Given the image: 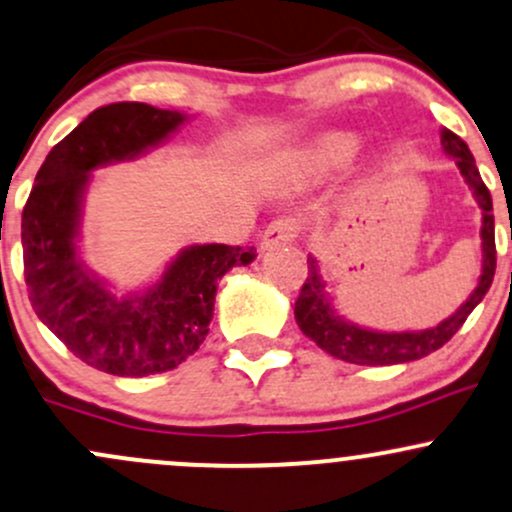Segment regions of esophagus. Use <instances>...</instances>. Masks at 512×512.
<instances>
[{"instance_id": "34e87169", "label": "esophagus", "mask_w": 512, "mask_h": 512, "mask_svg": "<svg viewBox=\"0 0 512 512\" xmlns=\"http://www.w3.org/2000/svg\"><path fill=\"white\" fill-rule=\"evenodd\" d=\"M301 233V221L296 216H279L269 223L265 235H262V247H277L284 243H291L294 238H299Z\"/></svg>"}]
</instances>
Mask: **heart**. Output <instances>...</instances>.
<instances>
[{
  "label": "heart",
  "mask_w": 512,
  "mask_h": 512,
  "mask_svg": "<svg viewBox=\"0 0 512 512\" xmlns=\"http://www.w3.org/2000/svg\"><path fill=\"white\" fill-rule=\"evenodd\" d=\"M355 145L357 140L347 136V133H330V136H325L316 145V150H313V160L323 167L340 165V162H345L347 157L355 153Z\"/></svg>",
  "instance_id": "b5f03b06"
}]
</instances>
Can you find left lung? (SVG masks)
Masks as SVG:
<instances>
[{
  "label": "left lung",
  "instance_id": "obj_1",
  "mask_svg": "<svg viewBox=\"0 0 512 512\" xmlns=\"http://www.w3.org/2000/svg\"><path fill=\"white\" fill-rule=\"evenodd\" d=\"M440 140L445 153L457 160L459 170H462L469 187L474 189L476 201H479L481 211H484V226H481L484 269H481L479 286L462 303V308L454 316L442 320L437 328L418 330V333H376V330L357 328V325L335 316L333 308H330L328 294H325L323 279H320L318 262L308 257V277L301 286L299 299H296L294 316L301 333L316 342L320 350H325L328 355L352 364H367V367H384V364H401L428 357L430 352L440 350L445 342L454 338V333L462 328L469 313L479 306L486 291L491 289L493 274H496V226H493L491 192H488L484 179H481L469 145L457 133L449 131V128H442Z\"/></svg>",
  "mask_w": 512,
  "mask_h": 512
}]
</instances>
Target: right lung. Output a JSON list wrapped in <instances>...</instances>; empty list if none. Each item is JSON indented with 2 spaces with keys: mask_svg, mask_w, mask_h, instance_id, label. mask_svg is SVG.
<instances>
[{
  "mask_svg": "<svg viewBox=\"0 0 512 512\" xmlns=\"http://www.w3.org/2000/svg\"><path fill=\"white\" fill-rule=\"evenodd\" d=\"M187 116L143 101L94 109L50 150L21 216L24 277L36 316L84 364L114 376L170 372L209 335L218 279L255 260L252 247L194 245L143 296L116 299L77 260L89 172L136 157Z\"/></svg>",
  "mask_w": 512,
  "mask_h": 512,
  "instance_id": "1",
  "label": "right lung"
}]
</instances>
